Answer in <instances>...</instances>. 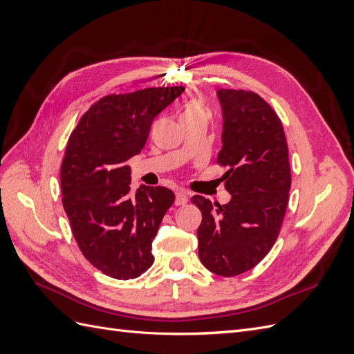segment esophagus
I'll use <instances>...</instances> for the list:
<instances>
[{"label": "esophagus", "instance_id": "obj_1", "mask_svg": "<svg viewBox=\"0 0 354 354\" xmlns=\"http://www.w3.org/2000/svg\"><path fill=\"white\" fill-rule=\"evenodd\" d=\"M189 201V194L183 189L176 190V205H185Z\"/></svg>", "mask_w": 354, "mask_h": 354}]
</instances>
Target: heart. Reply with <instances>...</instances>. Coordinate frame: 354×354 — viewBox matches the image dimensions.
Segmentation results:
<instances>
[{"mask_svg":"<svg viewBox=\"0 0 354 354\" xmlns=\"http://www.w3.org/2000/svg\"><path fill=\"white\" fill-rule=\"evenodd\" d=\"M199 116H205V111L201 104H198L196 102H190L187 103L183 111L180 113V121H187V120H195V118Z\"/></svg>","mask_w":354,"mask_h":354,"instance_id":"obj_1","label":"heart"}]
</instances>
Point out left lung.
<instances>
[{
  "label": "left lung",
  "mask_w": 354,
  "mask_h": 354,
  "mask_svg": "<svg viewBox=\"0 0 354 354\" xmlns=\"http://www.w3.org/2000/svg\"><path fill=\"white\" fill-rule=\"evenodd\" d=\"M223 130L217 162L227 167L224 205L195 195L201 209L198 254L209 272L230 277L251 270L279 234L291 189L288 145L279 118L259 94L216 90Z\"/></svg>",
  "instance_id": "left-lung-1"
}]
</instances>
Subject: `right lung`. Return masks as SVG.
Returning a JSON list of instances; mask_svg holds the SVG:
<instances>
[{
  "mask_svg": "<svg viewBox=\"0 0 354 354\" xmlns=\"http://www.w3.org/2000/svg\"><path fill=\"white\" fill-rule=\"evenodd\" d=\"M183 91L106 95L69 137L60 169L63 208L85 259L115 279H134L153 264L152 242L176 196L162 186L131 192L127 160L142 152L155 118Z\"/></svg>",
  "mask_w": 354,
  "mask_h": 354,
  "instance_id": "1",
  "label": "right lung"
}]
</instances>
